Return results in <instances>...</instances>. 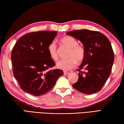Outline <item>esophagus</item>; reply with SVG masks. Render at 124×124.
Here are the masks:
<instances>
[{
  "instance_id": "1",
  "label": "esophagus",
  "mask_w": 124,
  "mask_h": 124,
  "mask_svg": "<svg viewBox=\"0 0 124 124\" xmlns=\"http://www.w3.org/2000/svg\"><path fill=\"white\" fill-rule=\"evenodd\" d=\"M69 73V72H67V71H64V75H67Z\"/></svg>"
}]
</instances>
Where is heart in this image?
<instances>
[{"mask_svg":"<svg viewBox=\"0 0 124 124\" xmlns=\"http://www.w3.org/2000/svg\"><path fill=\"white\" fill-rule=\"evenodd\" d=\"M60 42L63 45L70 49L68 57L69 59L62 60L56 63V67L63 70H69L74 68L77 61L81 62L86 56V50L82 45L78 44L76 39L70 36H64L61 39ZM47 51L50 57L54 61L59 59L57 53V45L55 42L53 41L47 47Z\"/></svg>","mask_w":124,"mask_h":124,"instance_id":"b5f03b06","label":"heart"}]
</instances>
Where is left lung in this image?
<instances>
[{"label": "left lung", "instance_id": "1", "mask_svg": "<svg viewBox=\"0 0 124 124\" xmlns=\"http://www.w3.org/2000/svg\"><path fill=\"white\" fill-rule=\"evenodd\" d=\"M66 35L79 39L86 50L85 59L77 70L79 72L78 80L72 87L86 94L99 92L110 76L114 61L109 40L99 31L86 29L69 31Z\"/></svg>", "mask_w": 124, "mask_h": 124}]
</instances>
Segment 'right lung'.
Listing matches in <instances>:
<instances>
[{
	"mask_svg": "<svg viewBox=\"0 0 124 124\" xmlns=\"http://www.w3.org/2000/svg\"><path fill=\"white\" fill-rule=\"evenodd\" d=\"M57 35L56 31L32 32L21 37L12 49L13 75L22 90L35 96L47 93L63 75L60 69H51L55 63L47 47Z\"/></svg>",
	"mask_w": 124,
	"mask_h": 124,
	"instance_id": "add662e5",
	"label": "right lung"
}]
</instances>
